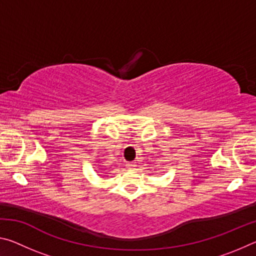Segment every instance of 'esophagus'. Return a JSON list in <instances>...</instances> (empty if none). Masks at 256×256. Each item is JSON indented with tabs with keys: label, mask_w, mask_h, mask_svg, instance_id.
Listing matches in <instances>:
<instances>
[{
	"label": "esophagus",
	"mask_w": 256,
	"mask_h": 256,
	"mask_svg": "<svg viewBox=\"0 0 256 256\" xmlns=\"http://www.w3.org/2000/svg\"><path fill=\"white\" fill-rule=\"evenodd\" d=\"M136 164H134L133 162H130L126 164V168H128V170H134V167H136Z\"/></svg>",
	"instance_id": "obj_1"
}]
</instances>
